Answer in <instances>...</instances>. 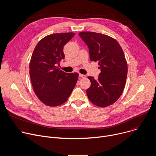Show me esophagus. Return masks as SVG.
<instances>
[{
    "label": "esophagus",
    "mask_w": 156,
    "mask_h": 156,
    "mask_svg": "<svg viewBox=\"0 0 156 156\" xmlns=\"http://www.w3.org/2000/svg\"><path fill=\"white\" fill-rule=\"evenodd\" d=\"M79 76L82 78H85L86 77V76L85 75H83V74H81V73L79 74Z\"/></svg>",
    "instance_id": "obj_1"
}]
</instances>
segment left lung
I'll list each match as a JSON object with an SVG mask.
<instances>
[{
    "label": "left lung",
    "mask_w": 156,
    "mask_h": 156,
    "mask_svg": "<svg viewBox=\"0 0 156 156\" xmlns=\"http://www.w3.org/2000/svg\"><path fill=\"white\" fill-rule=\"evenodd\" d=\"M90 50L91 61L99 62L101 72L98 80L88 76L91 86L86 90L90 101L100 107L115 103L125 88L128 65L123 49L114 38L94 32L79 33Z\"/></svg>",
    "instance_id": "left-lung-1"
}]
</instances>
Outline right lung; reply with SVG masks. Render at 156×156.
Returning <instances> with one entry per match:
<instances>
[{
  "label": "right lung",
  "instance_id": "right-lung-1",
  "mask_svg": "<svg viewBox=\"0 0 156 156\" xmlns=\"http://www.w3.org/2000/svg\"><path fill=\"white\" fill-rule=\"evenodd\" d=\"M74 33H55L37 44L30 62V75L39 99L50 107L58 106L68 100L78 78V73H66L57 66L64 59L63 47Z\"/></svg>",
  "mask_w": 156,
  "mask_h": 156
}]
</instances>
